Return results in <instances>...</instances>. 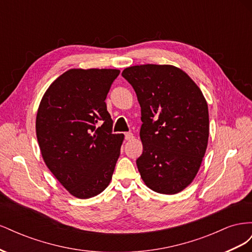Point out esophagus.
I'll use <instances>...</instances> for the list:
<instances>
[{
  "instance_id": "1",
  "label": "esophagus",
  "mask_w": 252,
  "mask_h": 252,
  "mask_svg": "<svg viewBox=\"0 0 252 252\" xmlns=\"http://www.w3.org/2000/svg\"><path fill=\"white\" fill-rule=\"evenodd\" d=\"M133 138V134L132 132H126L125 133V139L128 141V140H131Z\"/></svg>"
}]
</instances>
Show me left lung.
Returning a JSON list of instances; mask_svg holds the SVG:
<instances>
[{"label":"left lung","instance_id":"left-lung-1","mask_svg":"<svg viewBox=\"0 0 252 252\" xmlns=\"http://www.w3.org/2000/svg\"><path fill=\"white\" fill-rule=\"evenodd\" d=\"M122 75L141 106V178L156 192L178 193L195 178L207 148V102L189 75L171 65L131 66Z\"/></svg>","mask_w":252,"mask_h":252}]
</instances>
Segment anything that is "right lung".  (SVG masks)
Wrapping results in <instances>:
<instances>
[{
    "label": "right lung",
    "mask_w": 252,
    "mask_h": 252,
    "mask_svg": "<svg viewBox=\"0 0 252 252\" xmlns=\"http://www.w3.org/2000/svg\"><path fill=\"white\" fill-rule=\"evenodd\" d=\"M118 69H69L37 109L35 130L45 164L70 194H100L109 185L123 134L112 133L106 96Z\"/></svg>",
    "instance_id": "1"
}]
</instances>
